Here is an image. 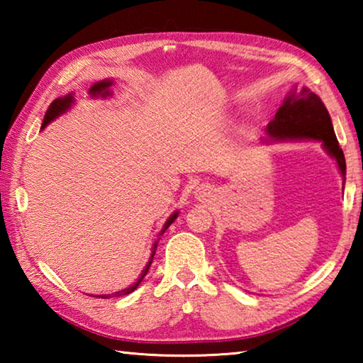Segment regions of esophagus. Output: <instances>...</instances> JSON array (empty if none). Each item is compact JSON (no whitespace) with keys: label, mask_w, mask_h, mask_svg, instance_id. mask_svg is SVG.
Returning <instances> with one entry per match:
<instances>
[{"label":"esophagus","mask_w":363,"mask_h":363,"mask_svg":"<svg viewBox=\"0 0 363 363\" xmlns=\"http://www.w3.org/2000/svg\"><path fill=\"white\" fill-rule=\"evenodd\" d=\"M199 195H200V196L210 195V189H208V187H200V189H199Z\"/></svg>","instance_id":"esophagus-1"}]
</instances>
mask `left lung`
<instances>
[{"instance_id": "left-lung-1", "label": "left lung", "mask_w": 363, "mask_h": 363, "mask_svg": "<svg viewBox=\"0 0 363 363\" xmlns=\"http://www.w3.org/2000/svg\"><path fill=\"white\" fill-rule=\"evenodd\" d=\"M269 136L274 139H317L331 157L336 158L342 176H346V160L337 144L333 125L320 97L311 89L303 88L284 102L275 118L267 126Z\"/></svg>"}]
</instances>
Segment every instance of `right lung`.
I'll list each match as a JSON object with an SVG mask.
<instances>
[{
  "label": "right lung",
  "instance_id": "1",
  "mask_svg": "<svg viewBox=\"0 0 363 363\" xmlns=\"http://www.w3.org/2000/svg\"><path fill=\"white\" fill-rule=\"evenodd\" d=\"M110 84H112L110 82H101V83H97V84H94V86H93V88L89 89V93L93 94V96H96V94H104V96H107V94H108V91H107V89H108V86H110ZM72 99H73L72 96H67V97H64V99H56L54 102H51V106H49V108L46 110V113H45V120H43V128H45L49 121H52L54 118H56V116H59L60 113H64L65 110L70 107ZM176 216H177V213L171 214V218L167 220V224L163 225V230H162V233H163L164 230H167L171 224L174 223ZM157 245H158V242L153 243L150 261L147 262V266H145V269L143 270V274H140V277H139V280L136 281V284L131 285V286H128V288H125V290H121V291H116L115 294H97V296H94V298H104V299H107V298H110V296H125V294H130V293H133L134 290H136V288L139 286L140 281H143V279H144L145 275H147V272H149L150 264H152V259H153V255H155V250H157Z\"/></svg>",
  "mask_w": 363,
  "mask_h": 363
}]
</instances>
